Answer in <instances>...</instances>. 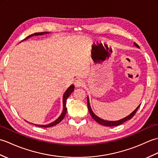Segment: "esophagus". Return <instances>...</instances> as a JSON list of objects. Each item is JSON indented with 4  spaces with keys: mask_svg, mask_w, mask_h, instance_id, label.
I'll return each instance as SVG.
<instances>
[{
    "mask_svg": "<svg viewBox=\"0 0 158 158\" xmlns=\"http://www.w3.org/2000/svg\"><path fill=\"white\" fill-rule=\"evenodd\" d=\"M84 85V82L83 81V80L81 79H78L75 81V85L77 88H80V87H82Z\"/></svg>",
    "mask_w": 158,
    "mask_h": 158,
    "instance_id": "34e87169",
    "label": "esophagus"
}]
</instances>
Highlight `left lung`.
<instances>
[{"label": "left lung", "instance_id": "1", "mask_svg": "<svg viewBox=\"0 0 158 158\" xmlns=\"http://www.w3.org/2000/svg\"><path fill=\"white\" fill-rule=\"evenodd\" d=\"M134 45H135V46H136V48H139V46L136 44V43H134ZM88 110H89V112L90 113V115H91L92 118L94 119L96 122H98V123L101 124V125L102 126H109V127H111V126H119L121 125V124L126 122V121L129 120L130 119H132V117H134V115H135V113H136L137 110H138V109L139 108L140 105H139L138 106H137V108L134 110L133 112L131 113L129 115H127V117H124V118L122 119H119V120H117V121H107V120H105V119H102L101 118H100V117H98L97 115H96L94 113V112L92 111V108H91V106H90V104H89V97L88 96Z\"/></svg>", "mask_w": 158, "mask_h": 158}]
</instances>
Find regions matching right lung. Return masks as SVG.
Wrapping results in <instances>:
<instances>
[{
  "label": "right lung",
  "instance_id": "1",
  "mask_svg": "<svg viewBox=\"0 0 158 158\" xmlns=\"http://www.w3.org/2000/svg\"><path fill=\"white\" fill-rule=\"evenodd\" d=\"M49 32H37V33H35V34H32L31 35H30L28 36H27L26 39H23V41L24 40L28 39L29 38L32 37L33 36H39V35H45V34H49ZM74 89H75V86L74 85H70L69 88L66 90V92H64L63 95V98H62V103H63V110H62V112L61 113V115H60V117H58V119H56L55 121H53V122L50 123L49 124H46V125H38V124H34V125L36 126H39V127H52V126H56V124L59 123L64 118V117L66 115V113L67 111V109H66V100L67 98H69V96L71 94V93L74 91ZM27 122V121H26ZM30 123V122H29ZM33 124V123H32Z\"/></svg>",
  "mask_w": 158,
  "mask_h": 158
}]
</instances>
